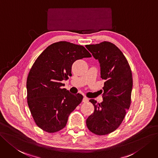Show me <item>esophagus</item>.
Masks as SVG:
<instances>
[{
	"label": "esophagus",
	"mask_w": 158,
	"mask_h": 158,
	"mask_svg": "<svg viewBox=\"0 0 158 158\" xmlns=\"http://www.w3.org/2000/svg\"><path fill=\"white\" fill-rule=\"evenodd\" d=\"M89 100L87 98H86V97H84L83 98V102H84V103H87V102H89Z\"/></svg>",
	"instance_id": "34e87169"
}]
</instances>
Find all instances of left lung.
Wrapping results in <instances>:
<instances>
[{"mask_svg":"<svg viewBox=\"0 0 158 158\" xmlns=\"http://www.w3.org/2000/svg\"><path fill=\"white\" fill-rule=\"evenodd\" d=\"M86 48L100 63L101 78L104 79L103 102H90L94 111L86 123L93 133L105 135L116 130L123 121L131 103L133 86L129 64L122 51L114 44L103 42Z\"/></svg>","mask_w":158,"mask_h":158,"instance_id":"left-lung-1","label":"left lung"}]
</instances>
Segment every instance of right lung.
<instances>
[{"instance_id":"obj_1","label":"right lung","mask_w":158,"mask_h":158,"mask_svg":"<svg viewBox=\"0 0 158 158\" xmlns=\"http://www.w3.org/2000/svg\"><path fill=\"white\" fill-rule=\"evenodd\" d=\"M83 46L59 42L48 46L34 62L27 80V103L36 125L55 133L66 126L68 116L83 96L71 94L61 83L72 75L77 60L91 57Z\"/></svg>"}]
</instances>
